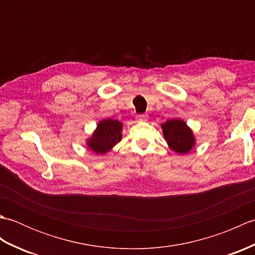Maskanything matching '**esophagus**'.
I'll list each match as a JSON object with an SVG mask.
<instances>
[{"mask_svg": "<svg viewBox=\"0 0 255 255\" xmlns=\"http://www.w3.org/2000/svg\"><path fill=\"white\" fill-rule=\"evenodd\" d=\"M136 121L138 123H144L148 121V115H145V114H141V115H137L136 116Z\"/></svg>", "mask_w": 255, "mask_h": 255, "instance_id": "34e87169", "label": "esophagus"}]
</instances>
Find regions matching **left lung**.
I'll use <instances>...</instances> for the list:
<instances>
[{
	"label": "left lung",
	"instance_id": "8db88e82",
	"mask_svg": "<svg viewBox=\"0 0 255 255\" xmlns=\"http://www.w3.org/2000/svg\"><path fill=\"white\" fill-rule=\"evenodd\" d=\"M162 130L167 145L176 153L185 154L195 145L192 129L182 119H171L162 124Z\"/></svg>",
	"mask_w": 255,
	"mask_h": 255
}]
</instances>
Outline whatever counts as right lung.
Listing matches in <instances>:
<instances>
[{
    "instance_id": "1",
    "label": "right lung",
    "mask_w": 255,
    "mask_h": 255,
    "mask_svg": "<svg viewBox=\"0 0 255 255\" xmlns=\"http://www.w3.org/2000/svg\"><path fill=\"white\" fill-rule=\"evenodd\" d=\"M123 124L116 119H102L91 138L88 139V148L96 154H104L122 140Z\"/></svg>"
}]
</instances>
